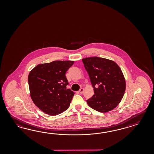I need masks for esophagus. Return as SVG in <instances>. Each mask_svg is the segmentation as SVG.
I'll list each match as a JSON object with an SVG mask.
<instances>
[{"instance_id":"1","label":"esophagus","mask_w":154,"mask_h":154,"mask_svg":"<svg viewBox=\"0 0 154 154\" xmlns=\"http://www.w3.org/2000/svg\"><path fill=\"white\" fill-rule=\"evenodd\" d=\"M84 89L83 88H81V89H79V92L81 94H82L84 93Z\"/></svg>"}]
</instances>
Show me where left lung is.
Masks as SVG:
<instances>
[{
    "label": "left lung",
    "instance_id": "obj_1",
    "mask_svg": "<svg viewBox=\"0 0 154 154\" xmlns=\"http://www.w3.org/2000/svg\"><path fill=\"white\" fill-rule=\"evenodd\" d=\"M85 69L93 87L94 95L87 100L90 107L107 112L118 106L126 89L124 76L113 61L99 57L83 59Z\"/></svg>",
    "mask_w": 154,
    "mask_h": 154
}]
</instances>
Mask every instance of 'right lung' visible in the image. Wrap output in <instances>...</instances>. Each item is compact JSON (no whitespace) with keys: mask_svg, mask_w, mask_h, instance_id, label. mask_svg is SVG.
<instances>
[{"mask_svg":"<svg viewBox=\"0 0 154 154\" xmlns=\"http://www.w3.org/2000/svg\"><path fill=\"white\" fill-rule=\"evenodd\" d=\"M73 61H54L40 64L28 75L30 94L34 103L42 111L55 116L69 107L74 92L66 89L65 73Z\"/></svg>","mask_w":154,"mask_h":154,"instance_id":"1","label":"right lung"}]
</instances>
